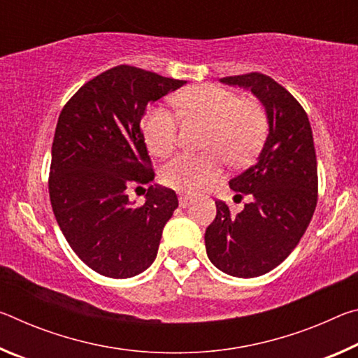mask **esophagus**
Here are the masks:
<instances>
[{
    "label": "esophagus",
    "instance_id": "1",
    "mask_svg": "<svg viewBox=\"0 0 358 358\" xmlns=\"http://www.w3.org/2000/svg\"><path fill=\"white\" fill-rule=\"evenodd\" d=\"M178 202H180V207L185 208V207H187V205H189V203L192 202V197L187 196V194H180Z\"/></svg>",
    "mask_w": 358,
    "mask_h": 358
}]
</instances>
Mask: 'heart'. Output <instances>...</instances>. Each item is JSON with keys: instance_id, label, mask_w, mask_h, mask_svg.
<instances>
[{"instance_id": "b5f03b06", "label": "heart", "mask_w": 358, "mask_h": 358, "mask_svg": "<svg viewBox=\"0 0 358 358\" xmlns=\"http://www.w3.org/2000/svg\"><path fill=\"white\" fill-rule=\"evenodd\" d=\"M178 112L186 118L208 123L203 147L208 153H180L161 169L166 186L183 192H197L220 177L226 162L246 164L257 153L266 132L264 108L252 99H240L232 90L217 85H197L173 98ZM143 138L150 151L164 156L178 141V118L172 110L151 107L142 121Z\"/></svg>"}]
</instances>
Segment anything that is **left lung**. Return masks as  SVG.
I'll return each instance as SVG.
<instances>
[{"label":"left lung","instance_id":"1","mask_svg":"<svg viewBox=\"0 0 358 358\" xmlns=\"http://www.w3.org/2000/svg\"><path fill=\"white\" fill-rule=\"evenodd\" d=\"M221 82L250 88L262 102L268 136L256 162L229 181L237 196L246 194L251 201L238 215L215 202L205 248L224 273L254 278L280 265L310 226L317 203L316 150L305 108L273 78L250 72Z\"/></svg>","mask_w":358,"mask_h":358}]
</instances>
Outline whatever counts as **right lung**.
I'll return each mask as SVG.
<instances>
[{"mask_svg": "<svg viewBox=\"0 0 358 358\" xmlns=\"http://www.w3.org/2000/svg\"><path fill=\"white\" fill-rule=\"evenodd\" d=\"M185 83L115 66L85 83L59 113L48 194L72 251L96 273L123 280L156 259L177 194L151 185L136 207L126 189L155 178L141 129L147 106Z\"/></svg>", "mask_w": 358, "mask_h": 358, "instance_id": "add662e5", "label": "right lung"}]
</instances>
